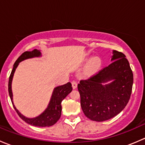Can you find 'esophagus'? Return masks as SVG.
I'll return each mask as SVG.
<instances>
[{"label": "esophagus", "mask_w": 145, "mask_h": 145, "mask_svg": "<svg viewBox=\"0 0 145 145\" xmlns=\"http://www.w3.org/2000/svg\"><path fill=\"white\" fill-rule=\"evenodd\" d=\"M71 84H72V88H74V89L76 88H77V83H76V81H73L72 82H71Z\"/></svg>", "instance_id": "1"}]
</instances>
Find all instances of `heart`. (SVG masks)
<instances>
[{"instance_id":"obj_1","label":"heart","mask_w":145,"mask_h":145,"mask_svg":"<svg viewBox=\"0 0 145 145\" xmlns=\"http://www.w3.org/2000/svg\"><path fill=\"white\" fill-rule=\"evenodd\" d=\"M101 66V60L98 57H93L88 62L85 69V72L86 74H93L100 69Z\"/></svg>"}]
</instances>
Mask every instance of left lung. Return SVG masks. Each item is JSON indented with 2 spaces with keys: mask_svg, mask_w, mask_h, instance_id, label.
Returning <instances> with one entry per match:
<instances>
[{
  "mask_svg": "<svg viewBox=\"0 0 145 145\" xmlns=\"http://www.w3.org/2000/svg\"><path fill=\"white\" fill-rule=\"evenodd\" d=\"M112 63L78 84L81 106L92 121H104L118 114L132 93L133 74L123 53L114 50ZM112 80L111 83H103Z\"/></svg>",
  "mask_w": 145,
  "mask_h": 145,
  "instance_id": "obj_1",
  "label": "left lung"
}]
</instances>
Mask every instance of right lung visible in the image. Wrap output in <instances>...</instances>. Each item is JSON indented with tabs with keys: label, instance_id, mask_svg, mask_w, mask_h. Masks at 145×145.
Returning a JSON list of instances; mask_svg holds the SVG:
<instances>
[{
	"label": "right lung",
	"instance_id": "add662e5",
	"mask_svg": "<svg viewBox=\"0 0 145 145\" xmlns=\"http://www.w3.org/2000/svg\"><path fill=\"white\" fill-rule=\"evenodd\" d=\"M41 56L40 51L39 50L34 49L32 51H26L24 53L22 54L18 59L16 60L13 65V69L12 70V72L10 74L9 77V82H8V92H9L10 100L12 103L13 107L15 109L16 112L19 115L20 118L25 121L27 123L30 125H34V126L39 127H49L51 125L56 123L57 121L59 119L61 114H62V101L69 94L72 90V87H71V83L70 82L66 83V84L62 85V86H57L55 88L52 93V97H51L50 101L49 102L48 107L45 109L44 112L39 115L37 117L33 118H29L25 117L23 116L14 106L12 101V81L14 73L15 71L16 68L18 66L19 63L24 59H29V58L32 57H38Z\"/></svg>",
	"mask_w": 145,
	"mask_h": 145
}]
</instances>
